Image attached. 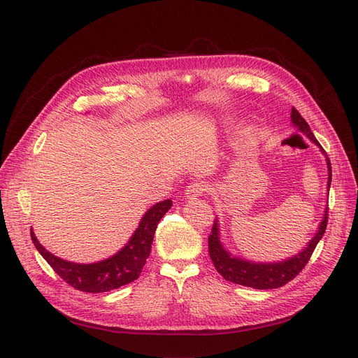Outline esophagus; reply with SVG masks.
<instances>
[{"label": "esophagus", "instance_id": "obj_1", "mask_svg": "<svg viewBox=\"0 0 358 358\" xmlns=\"http://www.w3.org/2000/svg\"><path fill=\"white\" fill-rule=\"evenodd\" d=\"M206 192H208V184L203 182V181H197L196 180V181H192L189 186H187L186 197H187V199L193 201V199H197V197L203 196Z\"/></svg>", "mask_w": 358, "mask_h": 358}]
</instances>
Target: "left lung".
Wrapping results in <instances>:
<instances>
[{"label": "left lung", "mask_w": 358, "mask_h": 358, "mask_svg": "<svg viewBox=\"0 0 358 358\" xmlns=\"http://www.w3.org/2000/svg\"><path fill=\"white\" fill-rule=\"evenodd\" d=\"M290 119H292V124L301 132H303V134H306L313 143L319 145L322 153L326 156L327 171H329V178H327V190H329L330 181H332V166H330V161L324 149L322 148L320 143L315 140L314 134L310 129V125L306 122V119L301 116V113L295 108H292ZM327 213L329 210L326 208L319 230H317L315 236L308 242L307 248L302 249L298 255L280 262H252V261H246V259L230 255L229 250L224 249L222 243L220 242L218 222L215 220L213 231H210L208 237L209 257L213 259L217 271L224 277V279L231 283H237V285L254 287V289H277L292 280L294 277H296L302 271V268L307 266V262L310 261L317 243L320 242V239L326 231Z\"/></svg>", "instance_id": "left-lung-1"}]
</instances>
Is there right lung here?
<instances>
[{"label":"right lung","instance_id":"add662e5","mask_svg":"<svg viewBox=\"0 0 358 358\" xmlns=\"http://www.w3.org/2000/svg\"><path fill=\"white\" fill-rule=\"evenodd\" d=\"M171 206V199L153 205L143 215L137 230L117 254L104 261L92 264H76L57 258L38 242L32 229L31 237L38 252L43 255V258L50 264L51 268L66 283L78 290H83V292H109L112 289H117L138 279L145 259L150 255L152 242L157 224L168 213Z\"/></svg>","mask_w":358,"mask_h":358}]
</instances>
